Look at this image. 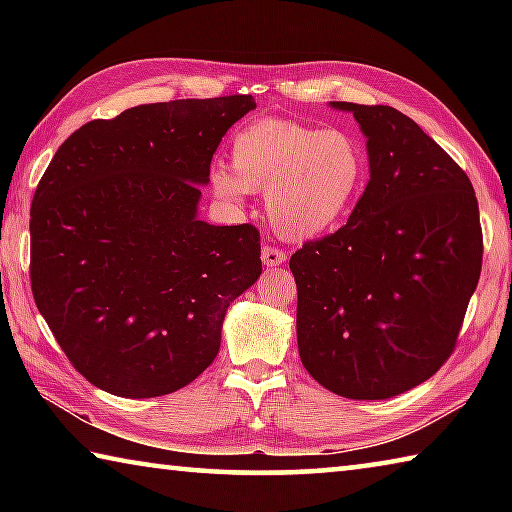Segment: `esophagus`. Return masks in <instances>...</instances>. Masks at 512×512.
I'll list each match as a JSON object with an SVG mask.
<instances>
[{
	"instance_id": "obj_1",
	"label": "esophagus",
	"mask_w": 512,
	"mask_h": 512,
	"mask_svg": "<svg viewBox=\"0 0 512 512\" xmlns=\"http://www.w3.org/2000/svg\"><path fill=\"white\" fill-rule=\"evenodd\" d=\"M262 262L266 268H273V266H282L287 262V253L275 246H264L262 248Z\"/></svg>"
}]
</instances>
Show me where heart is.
Here are the masks:
<instances>
[{"instance_id": "obj_1", "label": "heart", "mask_w": 512, "mask_h": 512, "mask_svg": "<svg viewBox=\"0 0 512 512\" xmlns=\"http://www.w3.org/2000/svg\"><path fill=\"white\" fill-rule=\"evenodd\" d=\"M232 167L214 164L212 192L241 205L266 192V216L284 239H314L339 225L368 178L363 144L341 128L255 119L230 144Z\"/></svg>"}]
</instances>
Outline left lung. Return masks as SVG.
<instances>
[{
    "label": "left lung",
    "mask_w": 512,
    "mask_h": 512,
    "mask_svg": "<svg viewBox=\"0 0 512 512\" xmlns=\"http://www.w3.org/2000/svg\"><path fill=\"white\" fill-rule=\"evenodd\" d=\"M366 135L370 180L348 223L291 255L300 361L350 400L436 375L479 284L483 235L467 173L391 106L332 101Z\"/></svg>",
    "instance_id": "1"
}]
</instances>
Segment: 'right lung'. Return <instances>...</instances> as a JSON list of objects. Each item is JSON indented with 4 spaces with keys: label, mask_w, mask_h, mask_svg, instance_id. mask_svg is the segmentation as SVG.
I'll use <instances>...</instances> for the list:
<instances>
[{
    "label": "right lung",
    "mask_w": 512,
    "mask_h": 512,
    "mask_svg": "<svg viewBox=\"0 0 512 512\" xmlns=\"http://www.w3.org/2000/svg\"><path fill=\"white\" fill-rule=\"evenodd\" d=\"M250 94L94 119L60 144L31 203V291L101 391H178L221 348L230 302L262 275L255 225L198 219L201 187Z\"/></svg>",
    "instance_id": "add662e5"
}]
</instances>
